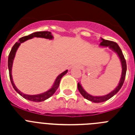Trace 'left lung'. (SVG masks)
<instances>
[{
    "instance_id": "left-lung-1",
    "label": "left lung",
    "mask_w": 135,
    "mask_h": 135,
    "mask_svg": "<svg viewBox=\"0 0 135 135\" xmlns=\"http://www.w3.org/2000/svg\"><path fill=\"white\" fill-rule=\"evenodd\" d=\"M99 46H101V47H109L110 49H112V51H114V53H116L117 55L118 56L120 62H121L122 69V70L121 78H120V81H119L118 85L117 86L116 88L114 90H112V92H110L109 93H108V95H103V96H93V95H90L86 91H85V90L83 89V87L82 86L80 83L78 82V89L81 95L84 97V98L86 99L87 100L92 101V102H94V103H102V102L108 101V99L112 98L114 95H115L120 90V89H121L122 85H123L126 73V60H125L123 54H122V52L121 49H120V46H118V45L116 42L110 41V40H105V39L101 38V42L99 44Z\"/></svg>"
}]
</instances>
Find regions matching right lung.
<instances>
[{"label":"right lung","instance_id":"add662e5","mask_svg":"<svg viewBox=\"0 0 135 135\" xmlns=\"http://www.w3.org/2000/svg\"><path fill=\"white\" fill-rule=\"evenodd\" d=\"M34 37H37V38H44L49 39V40H53V36H52V34H51V32H47V31L34 32V33H32V34H30V35L26 36H23L22 37V38H20L18 42H17L16 43L13 45V46L12 47L11 51L10 53H9V58H8V68H9V77H10L11 82L12 86H13V89L15 90V91H16L17 93L20 94L21 97H23V98L29 100V101H34V102H41V101H45V100L47 99H49V97H51L55 93V91L57 90V89H58V87H59V86L61 79V78L64 76V75L66 74L67 72H68V70L64 71V72H62L61 74H60L59 76H57L51 89H49L48 90H46L45 93L38 94V95H26V94L23 93L22 92L20 91V90L17 88L16 86L15 85V84H14L13 77H12V67H13V63L14 58H15L17 51L18 49L19 46H20V45H21L22 42H24L25 41L29 40V39L33 38Z\"/></svg>","mask_w":135,"mask_h":135}]
</instances>
